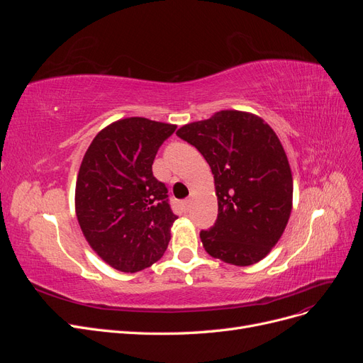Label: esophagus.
Instances as JSON below:
<instances>
[{"label": "esophagus", "instance_id": "34e87169", "mask_svg": "<svg viewBox=\"0 0 363 363\" xmlns=\"http://www.w3.org/2000/svg\"><path fill=\"white\" fill-rule=\"evenodd\" d=\"M182 207L184 208V211H189V207H191V200H183V201H182Z\"/></svg>", "mask_w": 363, "mask_h": 363}]
</instances>
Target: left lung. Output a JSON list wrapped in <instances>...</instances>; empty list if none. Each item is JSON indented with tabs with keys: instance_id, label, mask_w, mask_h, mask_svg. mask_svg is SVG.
<instances>
[{
	"instance_id": "left-lung-1",
	"label": "left lung",
	"mask_w": 363,
	"mask_h": 363,
	"mask_svg": "<svg viewBox=\"0 0 363 363\" xmlns=\"http://www.w3.org/2000/svg\"><path fill=\"white\" fill-rule=\"evenodd\" d=\"M177 136L201 152L215 179L218 218L200 233L204 250L236 267L262 260L292 211V174L277 135L256 115L221 111Z\"/></svg>"
}]
</instances>
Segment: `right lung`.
I'll return each mask as SVG.
<instances>
[{"mask_svg": "<svg viewBox=\"0 0 363 363\" xmlns=\"http://www.w3.org/2000/svg\"><path fill=\"white\" fill-rule=\"evenodd\" d=\"M175 128L147 118L119 119L95 136L83 157L77 219L92 250L118 271L145 269L168 248L177 215L152 162Z\"/></svg>", "mask_w": 363, "mask_h": 363, "instance_id": "add662e5", "label": "right lung"}]
</instances>
